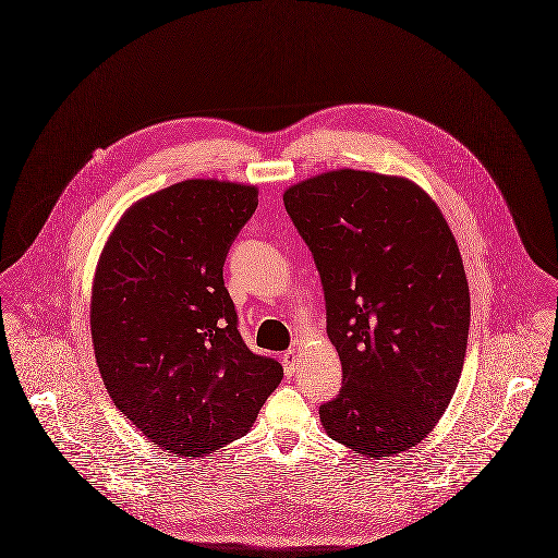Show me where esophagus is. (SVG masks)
Returning a JSON list of instances; mask_svg holds the SVG:
<instances>
[{"mask_svg": "<svg viewBox=\"0 0 558 558\" xmlns=\"http://www.w3.org/2000/svg\"><path fill=\"white\" fill-rule=\"evenodd\" d=\"M282 363H284V372H287V376L291 378V376L295 374V369H298V350H295V348L287 350V352L282 354Z\"/></svg>", "mask_w": 558, "mask_h": 558, "instance_id": "esophagus-1", "label": "esophagus"}]
</instances>
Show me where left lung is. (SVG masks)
<instances>
[{
    "mask_svg": "<svg viewBox=\"0 0 558 558\" xmlns=\"http://www.w3.org/2000/svg\"><path fill=\"white\" fill-rule=\"evenodd\" d=\"M282 199L314 255L342 361L323 429L367 459L405 452L439 423L465 361L470 287L457 240L403 175L342 168Z\"/></svg>",
    "mask_w": 558,
    "mask_h": 558,
    "instance_id": "1",
    "label": "left lung"
}]
</instances>
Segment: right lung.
I'll return each instance as SVG.
<instances>
[{
    "label": "right lung",
    "mask_w": 558,
    "mask_h": 558,
    "mask_svg": "<svg viewBox=\"0 0 558 558\" xmlns=\"http://www.w3.org/2000/svg\"><path fill=\"white\" fill-rule=\"evenodd\" d=\"M255 184L191 178L133 202L95 267L90 338L114 405L161 450L206 457L246 435L282 380L253 354L222 280Z\"/></svg>",
    "instance_id": "add662e5"
}]
</instances>
